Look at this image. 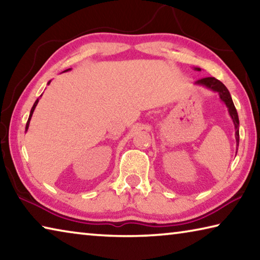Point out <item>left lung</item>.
I'll return each instance as SVG.
<instances>
[{"label": "left lung", "mask_w": 260, "mask_h": 260, "mask_svg": "<svg viewBox=\"0 0 260 260\" xmlns=\"http://www.w3.org/2000/svg\"><path fill=\"white\" fill-rule=\"evenodd\" d=\"M196 70H199V71H201V69H199V68H197ZM196 83H199V85H203V86L208 87V88H210V89H212L214 91H218L219 95H220V99H221V101H223V102L226 103L228 110H230V114H231L232 119H233V121H234V125H235V128H236V133H235L236 142H237V146H239V140H240L239 116H237V111H236V109H235V105H234V103H233V100L231 98V94H230V91H228V89L226 88V86L223 85L221 81H219L218 79H215L213 77H208V78L199 79V80L196 81Z\"/></svg>", "instance_id": "obj_1"}]
</instances>
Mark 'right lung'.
<instances>
[{
	"instance_id": "right-lung-1",
	"label": "right lung",
	"mask_w": 260,
	"mask_h": 260,
	"mask_svg": "<svg viewBox=\"0 0 260 260\" xmlns=\"http://www.w3.org/2000/svg\"><path fill=\"white\" fill-rule=\"evenodd\" d=\"M70 70V69H69ZM48 83H50V81L48 82ZM38 102H39V99L35 101V103H34V105H33V108H32V110H30V113H29V117H28V120H27V124H26V131L28 129V125H29V120H30V118H32V114H33V112H34V109H35V107H37V104H38Z\"/></svg>"
}]
</instances>
